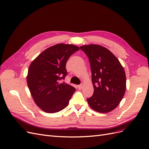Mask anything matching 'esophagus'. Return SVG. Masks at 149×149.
<instances>
[{
  "instance_id": "esophagus-1",
  "label": "esophagus",
  "mask_w": 149,
  "mask_h": 149,
  "mask_svg": "<svg viewBox=\"0 0 149 149\" xmlns=\"http://www.w3.org/2000/svg\"><path fill=\"white\" fill-rule=\"evenodd\" d=\"M77 87H78V88L79 89H81L83 88V86L82 84H80V85H78Z\"/></svg>"
}]
</instances>
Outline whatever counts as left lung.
Instances as JSON below:
<instances>
[{"label":"left lung","mask_w":149,"mask_h":149,"mask_svg":"<svg viewBox=\"0 0 149 149\" xmlns=\"http://www.w3.org/2000/svg\"><path fill=\"white\" fill-rule=\"evenodd\" d=\"M89 58L94 87L87 98L89 106L102 113L114 110L123 100L126 89L124 68L109 49L98 45L79 47Z\"/></svg>","instance_id":"obj_1"}]
</instances>
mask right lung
Returning <instances> with one entry per match:
<instances>
[{"label": "right lung", "instance_id": "1", "mask_svg": "<svg viewBox=\"0 0 149 149\" xmlns=\"http://www.w3.org/2000/svg\"><path fill=\"white\" fill-rule=\"evenodd\" d=\"M79 49L74 45L56 44L44 50L30 64L26 76L28 87L36 104L44 112L55 113L68 105L76 89L60 81L67 75L68 58Z\"/></svg>", "mask_w": 149, "mask_h": 149}]
</instances>
